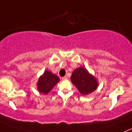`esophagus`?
Listing matches in <instances>:
<instances>
[{"label":"esophagus","instance_id":"34e87169","mask_svg":"<svg viewBox=\"0 0 132 132\" xmlns=\"http://www.w3.org/2000/svg\"><path fill=\"white\" fill-rule=\"evenodd\" d=\"M67 78V76H63V77H62L61 78V79H62L63 80H66V79Z\"/></svg>","mask_w":132,"mask_h":132}]
</instances>
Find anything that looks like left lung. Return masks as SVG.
Returning a JSON list of instances; mask_svg holds the SVG:
<instances>
[{"label":"left lung","mask_w":132,"mask_h":132,"mask_svg":"<svg viewBox=\"0 0 132 132\" xmlns=\"http://www.w3.org/2000/svg\"><path fill=\"white\" fill-rule=\"evenodd\" d=\"M71 80L83 95L91 93L98 87L97 80L95 76L91 75L86 68L83 67L76 69L72 72Z\"/></svg>","instance_id":"8db88e82"}]
</instances>
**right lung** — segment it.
Listing matches in <instances>:
<instances>
[{
	"label": "right lung",
	"instance_id": "right-lung-1",
	"mask_svg": "<svg viewBox=\"0 0 132 132\" xmlns=\"http://www.w3.org/2000/svg\"><path fill=\"white\" fill-rule=\"evenodd\" d=\"M59 81L60 78L57 75L52 73L49 71H45L43 75L39 78L37 85V89L41 93L46 95L52 89Z\"/></svg>",
	"mask_w": 132,
	"mask_h": 132
}]
</instances>
